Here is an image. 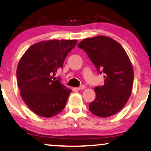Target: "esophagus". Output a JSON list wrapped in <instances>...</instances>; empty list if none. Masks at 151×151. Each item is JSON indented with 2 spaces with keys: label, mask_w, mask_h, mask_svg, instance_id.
Returning <instances> with one entry per match:
<instances>
[{
  "label": "esophagus",
  "mask_w": 151,
  "mask_h": 151,
  "mask_svg": "<svg viewBox=\"0 0 151 151\" xmlns=\"http://www.w3.org/2000/svg\"><path fill=\"white\" fill-rule=\"evenodd\" d=\"M85 88H86V86H81L78 87V88H77L76 89H77V90H83V89H85Z\"/></svg>",
  "instance_id": "1"
}]
</instances>
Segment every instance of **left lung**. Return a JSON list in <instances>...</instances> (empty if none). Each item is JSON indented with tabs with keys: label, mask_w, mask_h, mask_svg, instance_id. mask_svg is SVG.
Returning <instances> with one entry per match:
<instances>
[{
	"label": "left lung",
	"mask_w": 151,
	"mask_h": 151,
	"mask_svg": "<svg viewBox=\"0 0 151 151\" xmlns=\"http://www.w3.org/2000/svg\"><path fill=\"white\" fill-rule=\"evenodd\" d=\"M78 47L86 51L100 74L105 73V83L94 88L96 99L89 109L99 117L115 115L131 94L134 73L130 59L124 48L107 36L86 38Z\"/></svg>",
	"instance_id": "8db88e82"
}]
</instances>
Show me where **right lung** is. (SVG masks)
<instances>
[{
	"instance_id": "add662e5",
	"label": "right lung",
	"mask_w": 151,
	"mask_h": 151,
	"mask_svg": "<svg viewBox=\"0 0 151 151\" xmlns=\"http://www.w3.org/2000/svg\"><path fill=\"white\" fill-rule=\"evenodd\" d=\"M77 40H50L33 44L21 57L16 76L20 96L29 109L44 118L56 116L65 107L72 92L56 80L57 70Z\"/></svg>"
}]
</instances>
